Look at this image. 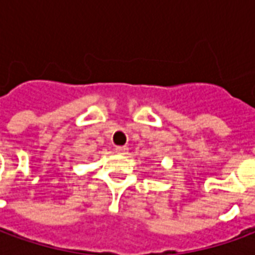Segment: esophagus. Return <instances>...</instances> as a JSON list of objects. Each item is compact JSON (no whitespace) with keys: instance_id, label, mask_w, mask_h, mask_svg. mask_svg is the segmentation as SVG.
Masks as SVG:
<instances>
[{"instance_id":"obj_1","label":"esophagus","mask_w":255,"mask_h":255,"mask_svg":"<svg viewBox=\"0 0 255 255\" xmlns=\"http://www.w3.org/2000/svg\"><path fill=\"white\" fill-rule=\"evenodd\" d=\"M116 153H119V154H127L128 153V147H126V146H116Z\"/></svg>"}]
</instances>
